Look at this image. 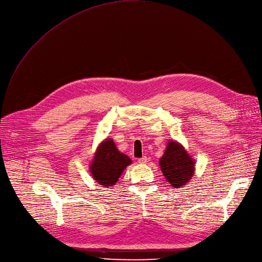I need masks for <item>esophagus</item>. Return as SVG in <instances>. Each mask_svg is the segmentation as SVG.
I'll return each instance as SVG.
<instances>
[{
  "mask_svg": "<svg viewBox=\"0 0 262 262\" xmlns=\"http://www.w3.org/2000/svg\"><path fill=\"white\" fill-rule=\"evenodd\" d=\"M147 157H146V156H144V157H142V158H140L139 160H138V162L139 163H141V164H144V163H147Z\"/></svg>",
  "mask_w": 262,
  "mask_h": 262,
  "instance_id": "obj_1",
  "label": "esophagus"
}]
</instances>
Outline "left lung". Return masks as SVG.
I'll return each instance as SVG.
<instances>
[{
  "mask_svg": "<svg viewBox=\"0 0 262 262\" xmlns=\"http://www.w3.org/2000/svg\"><path fill=\"white\" fill-rule=\"evenodd\" d=\"M194 160L179 142L170 141L159 160L160 169L166 181L174 188H183L194 173Z\"/></svg>",
  "mask_w": 262,
  "mask_h": 262,
  "instance_id": "1",
  "label": "left lung"
}]
</instances>
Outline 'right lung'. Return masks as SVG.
<instances>
[{"mask_svg": "<svg viewBox=\"0 0 262 262\" xmlns=\"http://www.w3.org/2000/svg\"><path fill=\"white\" fill-rule=\"evenodd\" d=\"M131 163L132 160L117 149L114 141L106 139L97 148L90 164V173L98 184L110 188L116 185L125 167Z\"/></svg>", "mask_w": 262, "mask_h": 262, "instance_id": "right-lung-1", "label": "right lung"}]
</instances>
